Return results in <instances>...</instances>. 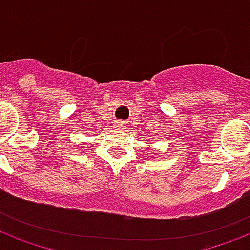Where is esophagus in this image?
Wrapping results in <instances>:
<instances>
[{"instance_id": "obj_1", "label": "esophagus", "mask_w": 250, "mask_h": 250, "mask_svg": "<svg viewBox=\"0 0 250 250\" xmlns=\"http://www.w3.org/2000/svg\"><path fill=\"white\" fill-rule=\"evenodd\" d=\"M115 127H118V129H123L125 127V123H122V122H118L117 125H115Z\"/></svg>"}]
</instances>
